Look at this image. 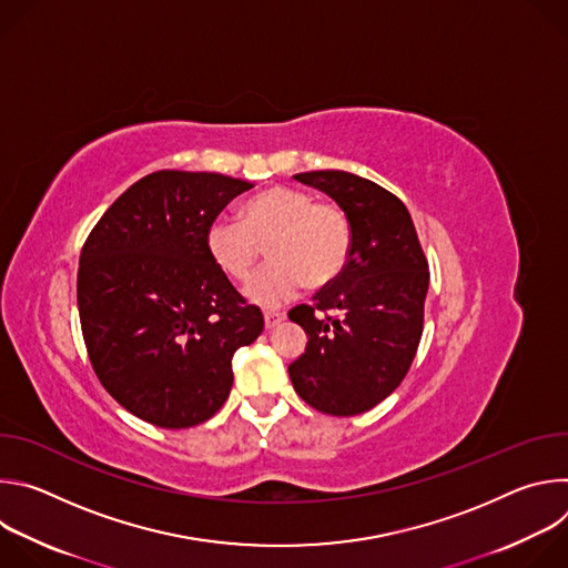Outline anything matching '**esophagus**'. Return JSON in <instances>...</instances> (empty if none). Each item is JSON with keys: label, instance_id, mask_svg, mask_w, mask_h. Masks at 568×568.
Masks as SVG:
<instances>
[{"label": "esophagus", "instance_id": "34e87169", "mask_svg": "<svg viewBox=\"0 0 568 568\" xmlns=\"http://www.w3.org/2000/svg\"><path fill=\"white\" fill-rule=\"evenodd\" d=\"M283 318H285L283 312H272V310H267V312H265V328H267V331L276 328Z\"/></svg>", "mask_w": 568, "mask_h": 568}]
</instances>
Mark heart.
I'll return each instance as SVG.
<instances>
[{"instance_id":"heart-1","label":"heart","mask_w":568,"mask_h":568,"mask_svg":"<svg viewBox=\"0 0 568 568\" xmlns=\"http://www.w3.org/2000/svg\"><path fill=\"white\" fill-rule=\"evenodd\" d=\"M270 240V265L245 285L250 301L276 307L310 287L331 285L346 267L353 226L344 209L316 202L294 186H272L242 206V220L217 215L206 226L204 245L213 265L233 281H245Z\"/></svg>"}]
</instances>
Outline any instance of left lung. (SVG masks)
Instances as JSON below:
<instances>
[{
    "label": "left lung",
    "mask_w": 568,
    "mask_h": 568,
    "mask_svg": "<svg viewBox=\"0 0 568 568\" xmlns=\"http://www.w3.org/2000/svg\"><path fill=\"white\" fill-rule=\"evenodd\" d=\"M294 180L346 211L353 250L312 305L290 310L307 335L305 353L287 368L290 379L316 412L357 416L388 397L416 357L429 267L407 206L386 189L344 171Z\"/></svg>",
    "instance_id": "8db88e82"
}]
</instances>
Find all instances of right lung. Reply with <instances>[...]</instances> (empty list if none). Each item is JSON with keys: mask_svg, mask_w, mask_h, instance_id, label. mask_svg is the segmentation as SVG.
Wrapping results in <instances>:
<instances>
[{"mask_svg": "<svg viewBox=\"0 0 568 568\" xmlns=\"http://www.w3.org/2000/svg\"><path fill=\"white\" fill-rule=\"evenodd\" d=\"M254 184L217 173L156 171L132 184L92 229L78 267L90 362L132 416L195 427L229 397L233 355L263 333L206 254V226Z\"/></svg>", "mask_w": 568, "mask_h": 568, "instance_id": "right-lung-1", "label": "right lung"}]
</instances>
